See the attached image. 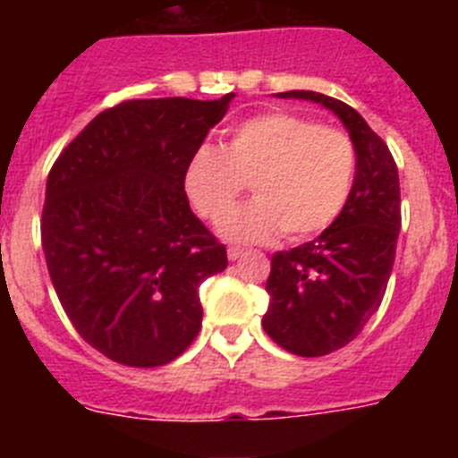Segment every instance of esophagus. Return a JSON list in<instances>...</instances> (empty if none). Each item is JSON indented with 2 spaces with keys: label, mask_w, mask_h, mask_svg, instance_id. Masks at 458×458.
Here are the masks:
<instances>
[{
  "label": "esophagus",
  "mask_w": 458,
  "mask_h": 458,
  "mask_svg": "<svg viewBox=\"0 0 458 458\" xmlns=\"http://www.w3.org/2000/svg\"><path fill=\"white\" fill-rule=\"evenodd\" d=\"M226 257H229V261H238V259L242 257V250L241 248H229V250H226Z\"/></svg>",
  "instance_id": "34e87169"
}]
</instances>
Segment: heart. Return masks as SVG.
Segmentation results:
<instances>
[{
  "label": "heart",
  "instance_id": "obj_1",
  "mask_svg": "<svg viewBox=\"0 0 458 458\" xmlns=\"http://www.w3.org/2000/svg\"><path fill=\"white\" fill-rule=\"evenodd\" d=\"M355 169L349 132L289 112H266L238 123L226 148H197L185 165L183 185L194 210L220 222L252 182L255 199L224 216L222 236L268 242L282 232L286 241H302L342 216Z\"/></svg>",
  "mask_w": 458,
  "mask_h": 458
}]
</instances>
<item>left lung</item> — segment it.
Here are the masks:
<instances>
[{"instance_id":"obj_1","label":"left lung","mask_w":458,"mask_h":458,"mask_svg":"<svg viewBox=\"0 0 458 458\" xmlns=\"http://www.w3.org/2000/svg\"><path fill=\"white\" fill-rule=\"evenodd\" d=\"M333 109L358 153L351 199L314 241L270 259L268 311L261 326L301 358L344 349L378 311L402 229L399 174L390 148L351 105L317 91H284Z\"/></svg>"}]
</instances>
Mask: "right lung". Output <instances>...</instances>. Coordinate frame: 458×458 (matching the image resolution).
Listing matches in <instances>:
<instances>
[{
  "label": "right lung",
  "mask_w": 458,
  "mask_h": 458,
  "mask_svg": "<svg viewBox=\"0 0 458 458\" xmlns=\"http://www.w3.org/2000/svg\"><path fill=\"white\" fill-rule=\"evenodd\" d=\"M220 100H123L47 174L40 242L80 337L128 367H163L201 327L199 284L226 250L190 210L183 174L226 114Z\"/></svg>",
  "instance_id": "obj_1"
}]
</instances>
